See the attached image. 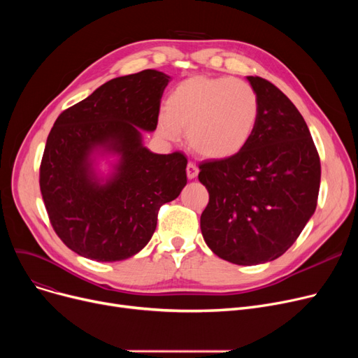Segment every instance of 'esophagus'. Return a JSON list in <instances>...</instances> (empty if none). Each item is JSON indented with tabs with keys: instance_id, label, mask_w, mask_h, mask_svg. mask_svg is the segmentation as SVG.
<instances>
[{
	"instance_id": "obj_1",
	"label": "esophagus",
	"mask_w": 358,
	"mask_h": 358,
	"mask_svg": "<svg viewBox=\"0 0 358 358\" xmlns=\"http://www.w3.org/2000/svg\"><path fill=\"white\" fill-rule=\"evenodd\" d=\"M185 173H187V177H189L190 180H193V178H196V177H197V174H199V168H197V165H196V164L189 162V164H187Z\"/></svg>"
}]
</instances>
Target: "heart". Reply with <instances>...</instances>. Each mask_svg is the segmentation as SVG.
<instances>
[{
	"label": "heart",
	"mask_w": 358,
	"mask_h": 358,
	"mask_svg": "<svg viewBox=\"0 0 358 358\" xmlns=\"http://www.w3.org/2000/svg\"><path fill=\"white\" fill-rule=\"evenodd\" d=\"M259 99L245 81L228 77H197L180 83L158 116V131L177 141L187 129V142L203 158L235 157L252 139L258 124Z\"/></svg>",
	"instance_id": "1"
}]
</instances>
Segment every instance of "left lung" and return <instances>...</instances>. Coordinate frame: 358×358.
Instances as JSON below:
<instances>
[{"label": "left lung", "instance_id": "obj_1", "mask_svg": "<svg viewBox=\"0 0 358 358\" xmlns=\"http://www.w3.org/2000/svg\"><path fill=\"white\" fill-rule=\"evenodd\" d=\"M247 78L259 99L252 139L235 157L199 165L209 192L200 217L204 242L238 266L283 255L315 213L321 184V161L302 115L270 81Z\"/></svg>", "mask_w": 358, "mask_h": 358}]
</instances>
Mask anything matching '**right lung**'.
<instances>
[{
	"label": "right lung",
	"instance_id": "add662e5",
	"mask_svg": "<svg viewBox=\"0 0 358 358\" xmlns=\"http://www.w3.org/2000/svg\"><path fill=\"white\" fill-rule=\"evenodd\" d=\"M168 75L155 69L110 80L62 111L46 141L41 192L52 227L81 257L113 262L138 254L152 238L162 204L187 184L181 152L154 154L142 130L158 124ZM120 157L106 180L97 155Z\"/></svg>",
	"mask_w": 358,
	"mask_h": 358
}]
</instances>
